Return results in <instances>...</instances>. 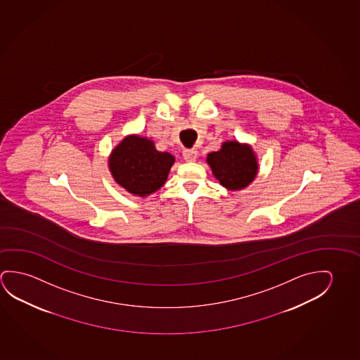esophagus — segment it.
I'll return each instance as SVG.
<instances>
[{
	"instance_id": "obj_1",
	"label": "esophagus",
	"mask_w": 360,
	"mask_h": 360,
	"mask_svg": "<svg viewBox=\"0 0 360 360\" xmlns=\"http://www.w3.org/2000/svg\"><path fill=\"white\" fill-rule=\"evenodd\" d=\"M183 156L186 162H195L196 158H198V151L196 150H185Z\"/></svg>"
}]
</instances>
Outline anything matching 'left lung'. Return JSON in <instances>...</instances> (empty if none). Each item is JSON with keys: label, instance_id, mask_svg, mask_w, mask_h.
Wrapping results in <instances>:
<instances>
[{"label": "left lung", "instance_id": "8db88e82", "mask_svg": "<svg viewBox=\"0 0 360 360\" xmlns=\"http://www.w3.org/2000/svg\"><path fill=\"white\" fill-rule=\"evenodd\" d=\"M206 162L220 185L230 191L248 188L259 172L254 150L249 143L238 140L224 141L219 151L207 154Z\"/></svg>", "mask_w": 360, "mask_h": 360}]
</instances>
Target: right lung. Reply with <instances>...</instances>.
<instances>
[{
	"label": "right lung",
	"mask_w": 360,
	"mask_h": 360,
	"mask_svg": "<svg viewBox=\"0 0 360 360\" xmlns=\"http://www.w3.org/2000/svg\"><path fill=\"white\" fill-rule=\"evenodd\" d=\"M174 162V155L156 150L151 139L132 134L111 150L108 166L119 186L146 198L164 186Z\"/></svg>",
	"instance_id": "1"
}]
</instances>
